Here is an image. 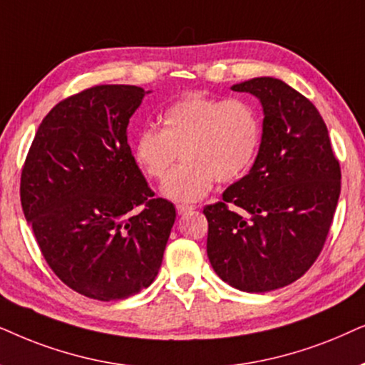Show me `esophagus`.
Returning a JSON list of instances; mask_svg holds the SVG:
<instances>
[{
	"label": "esophagus",
	"instance_id": "obj_1",
	"mask_svg": "<svg viewBox=\"0 0 365 365\" xmlns=\"http://www.w3.org/2000/svg\"><path fill=\"white\" fill-rule=\"evenodd\" d=\"M192 210H193L192 205H177V213H178V215H183V213L192 212Z\"/></svg>",
	"mask_w": 365,
	"mask_h": 365
}]
</instances>
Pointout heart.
Returning a JSON list of instances; mask_svg holds the SVG:
<instances>
[{
  "label": "heart",
  "mask_w": 365,
  "mask_h": 365,
  "mask_svg": "<svg viewBox=\"0 0 365 365\" xmlns=\"http://www.w3.org/2000/svg\"><path fill=\"white\" fill-rule=\"evenodd\" d=\"M162 130L147 126L133 142V158L143 173L163 180L182 152L186 162L165 180L162 193L175 202H197L213 182L240 178L260 145V120L240 98L220 100L188 93L165 108Z\"/></svg>",
  "instance_id": "b5f03b06"
}]
</instances>
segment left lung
I'll return each instance as SVG.
<instances>
[{"instance_id":"left-lung-1","label":"left lung","mask_w":365,"mask_h":365,"mask_svg":"<svg viewBox=\"0 0 365 365\" xmlns=\"http://www.w3.org/2000/svg\"><path fill=\"white\" fill-rule=\"evenodd\" d=\"M260 100L254 167L203 208L207 255L223 282L270 292L307 272L324 249L341 195V165L312 101L270 76L233 85Z\"/></svg>"}]
</instances>
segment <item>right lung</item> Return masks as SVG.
<instances>
[{"label":"right lung","mask_w":365,"mask_h":365,"mask_svg":"<svg viewBox=\"0 0 365 365\" xmlns=\"http://www.w3.org/2000/svg\"><path fill=\"white\" fill-rule=\"evenodd\" d=\"M143 96L133 85L68 96L43 118L21 170L24 218L46 264L103 302L152 284L177 217L172 202L153 198L126 140Z\"/></svg>","instance_id":"1"}]
</instances>
